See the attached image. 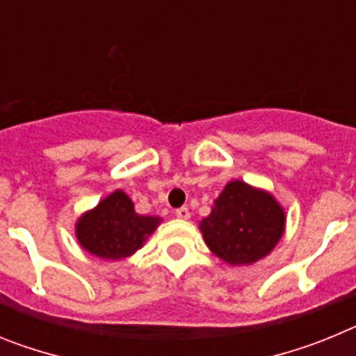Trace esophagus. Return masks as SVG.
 Instances as JSON below:
<instances>
[{"instance_id": "obj_1", "label": "esophagus", "mask_w": 356, "mask_h": 356, "mask_svg": "<svg viewBox=\"0 0 356 356\" xmlns=\"http://www.w3.org/2000/svg\"><path fill=\"white\" fill-rule=\"evenodd\" d=\"M176 217H178V219H188V217H191V212H188V209L187 207H181V209H176Z\"/></svg>"}]
</instances>
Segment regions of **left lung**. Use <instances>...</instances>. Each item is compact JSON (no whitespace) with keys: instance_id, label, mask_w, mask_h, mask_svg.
Wrapping results in <instances>:
<instances>
[{"instance_id":"obj_1","label":"left lung","mask_w":356,"mask_h":356,"mask_svg":"<svg viewBox=\"0 0 356 356\" xmlns=\"http://www.w3.org/2000/svg\"><path fill=\"white\" fill-rule=\"evenodd\" d=\"M207 246L229 266H250L273 251L285 229V212L266 191L229 181L201 219Z\"/></svg>"}]
</instances>
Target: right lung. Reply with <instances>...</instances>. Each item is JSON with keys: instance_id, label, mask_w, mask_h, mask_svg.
Listing matches in <instances>:
<instances>
[{"instance_id": "1", "label": "right lung", "mask_w": 356, "mask_h": 356, "mask_svg": "<svg viewBox=\"0 0 356 356\" xmlns=\"http://www.w3.org/2000/svg\"><path fill=\"white\" fill-rule=\"evenodd\" d=\"M160 222V217L135 212L134 201L122 191H114L78 219L76 238L99 259L121 260L140 250Z\"/></svg>"}]
</instances>
